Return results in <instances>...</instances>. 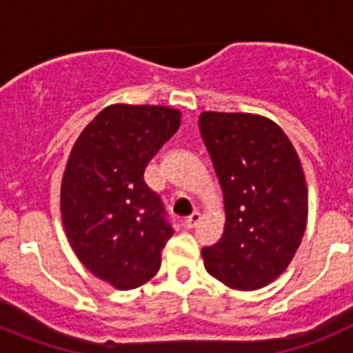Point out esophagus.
I'll use <instances>...</instances> for the list:
<instances>
[{
    "label": "esophagus",
    "instance_id": "34e87169",
    "mask_svg": "<svg viewBox=\"0 0 353 353\" xmlns=\"http://www.w3.org/2000/svg\"><path fill=\"white\" fill-rule=\"evenodd\" d=\"M199 219H201V215H199V212H192L189 217H185V221H183V224H185L187 228H194L196 224L199 223Z\"/></svg>",
    "mask_w": 353,
    "mask_h": 353
}]
</instances>
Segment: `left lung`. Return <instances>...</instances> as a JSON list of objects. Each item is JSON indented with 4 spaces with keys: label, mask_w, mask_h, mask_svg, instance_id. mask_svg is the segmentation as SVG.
Returning <instances> with one entry per match:
<instances>
[{
    "label": "left lung",
    "mask_w": 353,
    "mask_h": 353,
    "mask_svg": "<svg viewBox=\"0 0 353 353\" xmlns=\"http://www.w3.org/2000/svg\"><path fill=\"white\" fill-rule=\"evenodd\" d=\"M224 199V232L201 249L207 272L233 290L252 292L281 276L307 223V185L285 130L254 113L199 114Z\"/></svg>",
    "instance_id": "obj_1"
}]
</instances>
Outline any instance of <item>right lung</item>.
Instances as JSON below:
<instances>
[{
	"label": "right lung",
	"mask_w": 353,
	"mask_h": 353,
	"mask_svg": "<svg viewBox=\"0 0 353 353\" xmlns=\"http://www.w3.org/2000/svg\"><path fill=\"white\" fill-rule=\"evenodd\" d=\"M168 105L111 104L84 127L60 189L65 233L77 260L117 290L145 285L173 235L145 170L180 127Z\"/></svg>",
	"instance_id": "add662e5"
}]
</instances>
